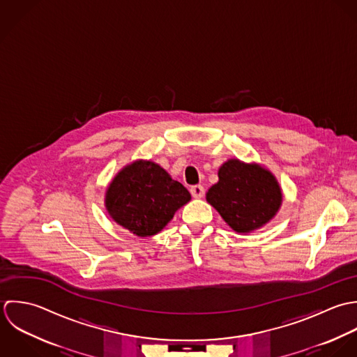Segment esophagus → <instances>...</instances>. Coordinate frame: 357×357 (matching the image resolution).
I'll return each mask as SVG.
<instances>
[{
  "label": "esophagus",
  "mask_w": 357,
  "mask_h": 357,
  "mask_svg": "<svg viewBox=\"0 0 357 357\" xmlns=\"http://www.w3.org/2000/svg\"><path fill=\"white\" fill-rule=\"evenodd\" d=\"M190 193L195 199H202L204 196V188L202 185H195L190 188Z\"/></svg>",
  "instance_id": "1"
}]
</instances>
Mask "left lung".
Returning a JSON list of instances; mask_svg holds the SVG:
<instances>
[{
  "instance_id": "1",
  "label": "left lung",
  "mask_w": 357,
  "mask_h": 357,
  "mask_svg": "<svg viewBox=\"0 0 357 357\" xmlns=\"http://www.w3.org/2000/svg\"><path fill=\"white\" fill-rule=\"evenodd\" d=\"M218 178L207 202L234 231H254L278 214L283 195L271 171L231 158L220 165Z\"/></svg>"
}]
</instances>
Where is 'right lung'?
Segmentation results:
<instances>
[{
  "mask_svg": "<svg viewBox=\"0 0 357 357\" xmlns=\"http://www.w3.org/2000/svg\"><path fill=\"white\" fill-rule=\"evenodd\" d=\"M188 189L153 161L138 160L110 182L105 206L120 226L139 237L161 231L175 213L190 202Z\"/></svg>",
  "mask_w": 357,
  "mask_h": 357,
  "instance_id": "obj_1",
  "label": "right lung"
}]
</instances>
